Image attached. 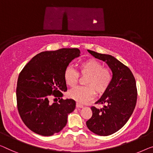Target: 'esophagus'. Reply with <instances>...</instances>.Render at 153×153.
I'll return each mask as SVG.
<instances>
[{
	"mask_svg": "<svg viewBox=\"0 0 153 153\" xmlns=\"http://www.w3.org/2000/svg\"><path fill=\"white\" fill-rule=\"evenodd\" d=\"M76 107L77 108H82L83 105H82V104H79V103H76Z\"/></svg>",
	"mask_w": 153,
	"mask_h": 153,
	"instance_id": "1",
	"label": "esophagus"
}]
</instances>
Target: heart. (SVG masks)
Returning <instances> with one entry per match:
<instances>
[{
	"label": "heart",
	"instance_id": "1",
	"mask_svg": "<svg viewBox=\"0 0 153 153\" xmlns=\"http://www.w3.org/2000/svg\"><path fill=\"white\" fill-rule=\"evenodd\" d=\"M79 76H87L84 81L86 86H78L69 92L71 98L79 103L92 100L95 93L97 95H103L113 80V72L110 68L104 67L103 64L95 58H88L79 63L77 72L70 67L64 71V79L70 87L76 86Z\"/></svg>",
	"mask_w": 153,
	"mask_h": 153
}]
</instances>
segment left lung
<instances>
[{
	"mask_svg": "<svg viewBox=\"0 0 153 153\" xmlns=\"http://www.w3.org/2000/svg\"><path fill=\"white\" fill-rule=\"evenodd\" d=\"M95 58L106 62L113 72V80L97 104L102 108L91 106L93 115L86 124L88 128L98 135L115 133L124 126L135 108L137 100L136 80L128 67L111 55L102 54L91 50Z\"/></svg>",
	"mask_w": 153,
	"mask_h": 153,
	"instance_id": "8db88e82",
	"label": "left lung"
}]
</instances>
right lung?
<instances>
[{
  "label": "right lung",
  "mask_w": 153,
  "mask_h": 153,
  "mask_svg": "<svg viewBox=\"0 0 153 153\" xmlns=\"http://www.w3.org/2000/svg\"><path fill=\"white\" fill-rule=\"evenodd\" d=\"M79 53L77 48L41 52L20 71L16 87L17 108L22 122L31 131L51 136L66 126L68 114L74 111L76 102L62 98V92L67 90L64 71ZM52 97L56 100L53 103Z\"/></svg>",
  "instance_id": "right-lung-1"
}]
</instances>
